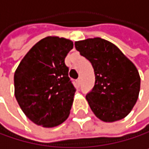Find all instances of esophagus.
Segmentation results:
<instances>
[{"mask_svg": "<svg viewBox=\"0 0 149 149\" xmlns=\"http://www.w3.org/2000/svg\"><path fill=\"white\" fill-rule=\"evenodd\" d=\"M76 85H77V87H79L81 85V78H78L76 80Z\"/></svg>", "mask_w": 149, "mask_h": 149, "instance_id": "34e87169", "label": "esophagus"}]
</instances>
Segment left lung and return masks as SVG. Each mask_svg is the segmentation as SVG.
Here are the masks:
<instances>
[{"label":"left lung","mask_w":149,"mask_h":149,"mask_svg":"<svg viewBox=\"0 0 149 149\" xmlns=\"http://www.w3.org/2000/svg\"><path fill=\"white\" fill-rule=\"evenodd\" d=\"M74 46L94 69L95 85L86 95L94 115L106 123L127 116L140 89L134 64L115 44L99 37L75 42Z\"/></svg>","instance_id":"obj_1"}]
</instances>
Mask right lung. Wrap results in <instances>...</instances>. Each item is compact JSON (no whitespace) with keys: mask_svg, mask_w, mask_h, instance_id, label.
Segmentation results:
<instances>
[{"mask_svg":"<svg viewBox=\"0 0 149 149\" xmlns=\"http://www.w3.org/2000/svg\"><path fill=\"white\" fill-rule=\"evenodd\" d=\"M73 46L68 39L45 37L32 47L15 71L16 100L37 125L55 127L70 114L76 90L65 58Z\"/></svg>","mask_w":149,"mask_h":149,"instance_id":"right-lung-1","label":"right lung"}]
</instances>
